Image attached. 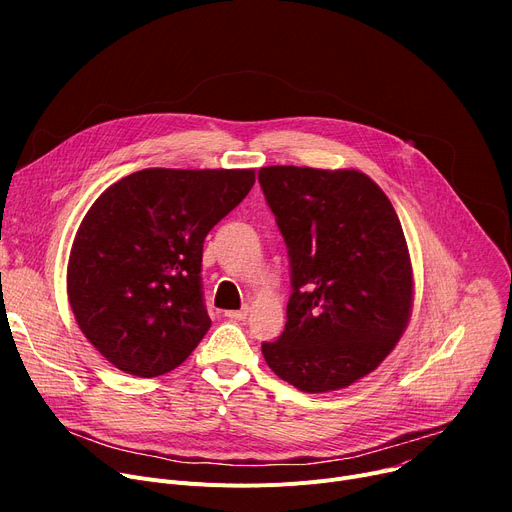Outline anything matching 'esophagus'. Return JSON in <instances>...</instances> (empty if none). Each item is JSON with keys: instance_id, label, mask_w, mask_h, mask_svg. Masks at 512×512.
Here are the masks:
<instances>
[{"instance_id": "1", "label": "esophagus", "mask_w": 512, "mask_h": 512, "mask_svg": "<svg viewBox=\"0 0 512 512\" xmlns=\"http://www.w3.org/2000/svg\"><path fill=\"white\" fill-rule=\"evenodd\" d=\"M224 315H226L228 319L242 321V319H247V315H249V307H242V309H238V311H226Z\"/></svg>"}]
</instances>
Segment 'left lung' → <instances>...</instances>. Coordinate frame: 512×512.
<instances>
[{
	"label": "left lung",
	"instance_id": "obj_1",
	"mask_svg": "<svg viewBox=\"0 0 512 512\" xmlns=\"http://www.w3.org/2000/svg\"><path fill=\"white\" fill-rule=\"evenodd\" d=\"M259 184L292 286L284 332L261 353L303 392L351 386L390 355L411 317L413 270L398 215L357 170L270 166Z\"/></svg>",
	"mask_w": 512,
	"mask_h": 512
}]
</instances>
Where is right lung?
<instances>
[{"mask_svg":"<svg viewBox=\"0 0 512 512\" xmlns=\"http://www.w3.org/2000/svg\"><path fill=\"white\" fill-rule=\"evenodd\" d=\"M255 170L134 172L87 211L68 261V301L97 351L139 378L176 369L207 334L201 259L209 230Z\"/></svg>","mask_w":512,"mask_h":512,"instance_id":"obj_1","label":"right lung"}]
</instances>
